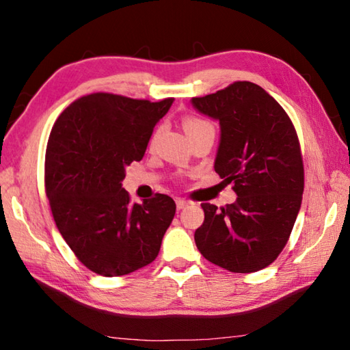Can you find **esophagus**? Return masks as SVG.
Wrapping results in <instances>:
<instances>
[{
	"label": "esophagus",
	"mask_w": 350,
	"mask_h": 350,
	"mask_svg": "<svg viewBox=\"0 0 350 350\" xmlns=\"http://www.w3.org/2000/svg\"><path fill=\"white\" fill-rule=\"evenodd\" d=\"M188 205H189L188 200L182 199V198H177V199H176V206H177V210H183V208H185V206H188Z\"/></svg>",
	"instance_id": "34e87169"
}]
</instances>
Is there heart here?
<instances>
[{
    "label": "heart",
    "mask_w": 350,
    "mask_h": 350,
    "mask_svg": "<svg viewBox=\"0 0 350 350\" xmlns=\"http://www.w3.org/2000/svg\"><path fill=\"white\" fill-rule=\"evenodd\" d=\"M182 125H183V129H185V133L188 134V137L191 140L199 137V135H202L205 133H215V126H213V123L210 120H206V118H204V117L185 116L182 120ZM159 131H161V128H157L156 131L152 133L151 140H150L151 145L154 144V140L157 139Z\"/></svg>",
    "instance_id": "b5f03b06"
}]
</instances>
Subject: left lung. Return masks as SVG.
Listing matches in <instances>:
<instances>
[{
  "instance_id": "1",
  "label": "left lung",
  "mask_w": 350,
  "mask_h": 350,
  "mask_svg": "<svg viewBox=\"0 0 350 350\" xmlns=\"http://www.w3.org/2000/svg\"><path fill=\"white\" fill-rule=\"evenodd\" d=\"M191 103L219 120L215 171L238 194L221 208L200 204L205 219L194 241L205 259L225 270H262L286 247L303 200L298 134L282 106L252 81H234Z\"/></svg>"
}]
</instances>
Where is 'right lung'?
<instances>
[{
	"instance_id": "1",
	"label": "right lung",
	"mask_w": 350,
	"mask_h": 350,
	"mask_svg": "<svg viewBox=\"0 0 350 350\" xmlns=\"http://www.w3.org/2000/svg\"><path fill=\"white\" fill-rule=\"evenodd\" d=\"M173 97L161 102L94 92L77 98L52 126L44 188L58 232L86 269L123 276L151 264L176 213L167 194L133 204L125 168L146 151Z\"/></svg>"
}]
</instances>
